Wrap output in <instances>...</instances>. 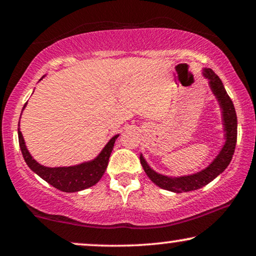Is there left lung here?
<instances>
[{
    "instance_id": "1",
    "label": "left lung",
    "mask_w": 256,
    "mask_h": 256,
    "mask_svg": "<svg viewBox=\"0 0 256 256\" xmlns=\"http://www.w3.org/2000/svg\"><path fill=\"white\" fill-rule=\"evenodd\" d=\"M202 76L205 79L208 80V86L211 88L213 96H216L218 101L220 110H222V120L224 128V143L222 148L220 149L218 155L214 157V160L208 164L204 169L198 171V172L185 174V176H166L160 172H156L152 166L146 163V160L143 155H140V160L144 169L146 176L152 182H154L157 186L164 190L182 194V192H188L198 190L205 185H208L210 182H212L214 178L222 174L228 164L232 160L234 150L236 144V135H238V118L234 104L230 100V98L227 94L224 84L218 76L212 71L211 68H202Z\"/></svg>"
}]
</instances>
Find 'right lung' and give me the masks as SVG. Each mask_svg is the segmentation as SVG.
Segmentation results:
<instances>
[{
    "label": "right lung",
    "mask_w": 256,
    "mask_h": 256,
    "mask_svg": "<svg viewBox=\"0 0 256 256\" xmlns=\"http://www.w3.org/2000/svg\"><path fill=\"white\" fill-rule=\"evenodd\" d=\"M45 76H42V79ZM40 79V80H42ZM28 104V102H26ZM26 104H24L23 110ZM22 110V112H23ZM20 126V124H18ZM118 138V134L112 138L107 144L104 146L96 158L87 160V162L76 164L71 166H45L38 163L36 160L31 156L28 150L24 138L18 127V142L20 148L22 152L23 158L28 164V166L37 174L42 180L48 182L52 186L64 192H78L85 188H88L96 185L104 176V171L107 169L108 160H110L112 150L114 148V143Z\"/></svg>",
    "instance_id": "obj_1"
}]
</instances>
